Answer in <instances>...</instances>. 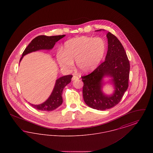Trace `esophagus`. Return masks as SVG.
Segmentation results:
<instances>
[{
	"label": "esophagus",
	"mask_w": 153,
	"mask_h": 153,
	"mask_svg": "<svg viewBox=\"0 0 153 153\" xmlns=\"http://www.w3.org/2000/svg\"><path fill=\"white\" fill-rule=\"evenodd\" d=\"M79 79V77L77 76H76V75H74L73 76V77H72V80H78Z\"/></svg>",
	"instance_id": "34e87169"
}]
</instances>
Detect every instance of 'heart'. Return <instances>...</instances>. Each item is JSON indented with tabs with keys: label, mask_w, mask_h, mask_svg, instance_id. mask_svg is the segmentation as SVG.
Instances as JSON below:
<instances>
[{
	"label": "heart",
	"mask_w": 153,
	"mask_h": 153,
	"mask_svg": "<svg viewBox=\"0 0 153 153\" xmlns=\"http://www.w3.org/2000/svg\"><path fill=\"white\" fill-rule=\"evenodd\" d=\"M107 51V43L101 37L81 36L66 41L62 50L57 54L59 66L66 70L72 69L73 61L82 73L90 72L97 67Z\"/></svg>",
	"instance_id": "b5f03b06"
}]
</instances>
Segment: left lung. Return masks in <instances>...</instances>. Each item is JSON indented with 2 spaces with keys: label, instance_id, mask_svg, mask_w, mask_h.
<instances>
[{
  "label": "left lung",
  "instance_id": "left-lung-1",
  "mask_svg": "<svg viewBox=\"0 0 153 153\" xmlns=\"http://www.w3.org/2000/svg\"><path fill=\"white\" fill-rule=\"evenodd\" d=\"M102 29L96 30L101 31ZM108 51L105 61L95 71L82 76L84 82L82 95L86 104L94 109L103 111L117 105L128 87L130 62L123 46L114 34L108 32ZM112 78L115 90L113 94L105 95L102 91V79Z\"/></svg>",
  "mask_w": 153,
  "mask_h": 153
}]
</instances>
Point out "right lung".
Returning <instances> with one entry per match:
<instances>
[{"label":"right lung","mask_w":153,"mask_h":153,"mask_svg":"<svg viewBox=\"0 0 153 153\" xmlns=\"http://www.w3.org/2000/svg\"><path fill=\"white\" fill-rule=\"evenodd\" d=\"M65 36V35L55 36H39L34 38L29 44L27 48L22 53V57L20 59V62L24 56L33 51L39 50H51L56 43L59 39ZM72 75H67L59 77L56 81L54 89L49 97L45 102L38 105H34L29 103L34 108L45 111H51L56 109L60 106L62 102V91L67 84L71 82Z\"/></svg>","instance_id":"right-lung-1"}]
</instances>
